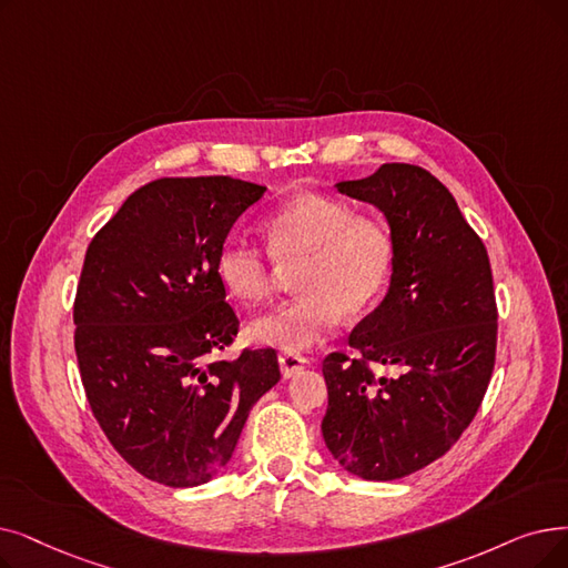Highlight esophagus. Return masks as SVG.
Returning a JSON list of instances; mask_svg holds the SVG:
<instances>
[{
  "label": "esophagus",
  "mask_w": 568,
  "mask_h": 568,
  "mask_svg": "<svg viewBox=\"0 0 568 568\" xmlns=\"http://www.w3.org/2000/svg\"><path fill=\"white\" fill-rule=\"evenodd\" d=\"M278 364H281L283 378H294L300 372H304L308 362H306V357H302V355H290V353H285V355H278Z\"/></svg>",
  "instance_id": "34e87169"
}]
</instances>
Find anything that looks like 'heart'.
Masks as SVG:
<instances>
[{
	"instance_id": "1",
	"label": "heart",
	"mask_w": 568,
	"mask_h": 568,
	"mask_svg": "<svg viewBox=\"0 0 568 568\" xmlns=\"http://www.w3.org/2000/svg\"><path fill=\"white\" fill-rule=\"evenodd\" d=\"M266 257L255 245L232 239L217 255L220 283L243 306L264 302L274 287V262L292 266L302 292L248 325L257 345L304 353L325 341L341 315H359L385 292L394 266V239L378 217L320 194H297L264 217Z\"/></svg>"
}]
</instances>
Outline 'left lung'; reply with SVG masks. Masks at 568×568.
Listing matches in <instances>:
<instances>
[{"instance_id": "1", "label": "left lung", "mask_w": 568, "mask_h": 568, "mask_svg": "<svg viewBox=\"0 0 568 568\" xmlns=\"http://www.w3.org/2000/svg\"><path fill=\"white\" fill-rule=\"evenodd\" d=\"M334 187L385 215L394 266L383 302L351 332L357 359L323 362V438L343 471L397 480L448 453L485 397L497 351L491 268L450 190L423 166L383 164ZM368 361L398 376L374 379Z\"/></svg>"}]
</instances>
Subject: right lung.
Wrapping results in <instances>:
<instances>
[{"label":"right lung","instance_id":"1","mask_svg":"<svg viewBox=\"0 0 568 568\" xmlns=\"http://www.w3.org/2000/svg\"><path fill=\"white\" fill-rule=\"evenodd\" d=\"M266 187L230 176L148 183L97 232L73 345L97 423L145 478L196 487L225 471L251 408L281 381L276 351H225L239 320L215 262Z\"/></svg>","mask_w":568,"mask_h":568}]
</instances>
